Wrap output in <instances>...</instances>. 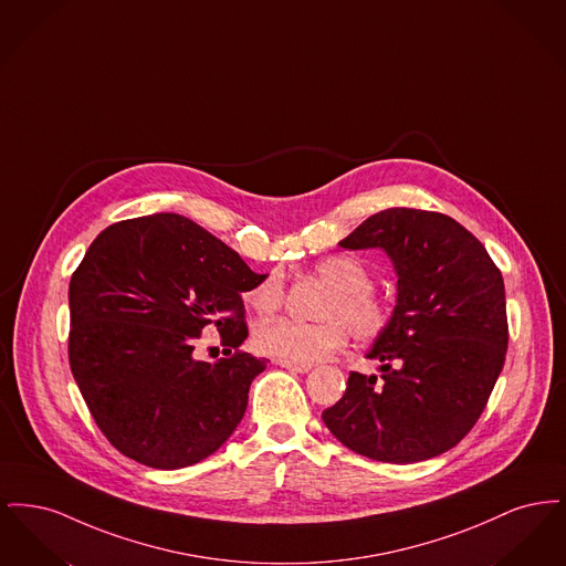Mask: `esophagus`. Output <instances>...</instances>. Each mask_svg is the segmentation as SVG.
Returning <instances> with one entry per match:
<instances>
[{
    "mask_svg": "<svg viewBox=\"0 0 566 566\" xmlns=\"http://www.w3.org/2000/svg\"><path fill=\"white\" fill-rule=\"evenodd\" d=\"M280 367L289 369V371H296V374H307L312 369V365H301V363H293V360H284V358H277L275 360Z\"/></svg>",
    "mask_w": 566,
    "mask_h": 566,
    "instance_id": "obj_1",
    "label": "esophagus"
}]
</instances>
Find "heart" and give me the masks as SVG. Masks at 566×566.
<instances>
[{
    "instance_id": "heart-1",
    "label": "heart",
    "mask_w": 566,
    "mask_h": 566,
    "mask_svg": "<svg viewBox=\"0 0 566 566\" xmlns=\"http://www.w3.org/2000/svg\"><path fill=\"white\" fill-rule=\"evenodd\" d=\"M316 273L333 293L326 296L321 323H301L293 318H273L254 333V344L263 354L301 365L318 363L348 344V328L360 342L381 337L392 323V305L374 291V273L350 254H335L316 265ZM284 277L280 271L263 275L245 301L259 314L275 312L284 301Z\"/></svg>"
}]
</instances>
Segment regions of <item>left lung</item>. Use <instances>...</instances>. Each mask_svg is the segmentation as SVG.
I'll use <instances>...</instances> for the list:
<instances>
[{
	"mask_svg": "<svg viewBox=\"0 0 566 566\" xmlns=\"http://www.w3.org/2000/svg\"><path fill=\"white\" fill-rule=\"evenodd\" d=\"M342 248H384L399 275L388 331L369 358L381 377L352 371L324 424L360 457L407 464L452 450L475 427L510 344L505 284L484 243L450 216L388 208Z\"/></svg>",
	"mask_w": 566,
	"mask_h": 566,
	"instance_id": "obj_1",
	"label": "left lung"
}]
</instances>
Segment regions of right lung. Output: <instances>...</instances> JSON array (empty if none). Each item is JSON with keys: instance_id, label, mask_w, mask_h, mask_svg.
Wrapping results in <instances>:
<instances>
[{"instance_id": "1", "label": "right lung", "mask_w": 566, "mask_h": 566, "mask_svg": "<svg viewBox=\"0 0 566 566\" xmlns=\"http://www.w3.org/2000/svg\"><path fill=\"white\" fill-rule=\"evenodd\" d=\"M263 275L180 214L109 224L70 280L67 354L82 399L109 443L153 469H182L238 429L265 358L248 337L242 293ZM214 325L226 358L193 346Z\"/></svg>"}]
</instances>
